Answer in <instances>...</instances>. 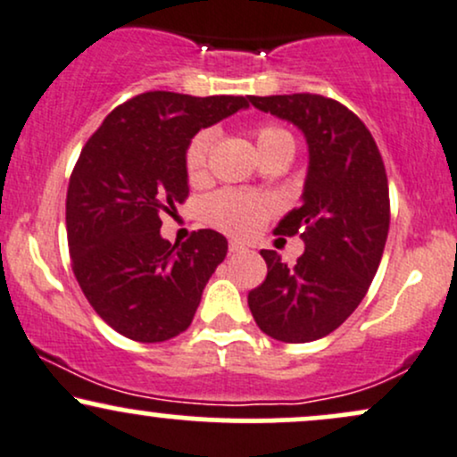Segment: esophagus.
<instances>
[{
	"instance_id": "obj_1",
	"label": "esophagus",
	"mask_w": 457,
	"mask_h": 457,
	"mask_svg": "<svg viewBox=\"0 0 457 457\" xmlns=\"http://www.w3.org/2000/svg\"><path fill=\"white\" fill-rule=\"evenodd\" d=\"M243 251H246L245 245L236 243V240H232V243H229V253H243Z\"/></svg>"
}]
</instances>
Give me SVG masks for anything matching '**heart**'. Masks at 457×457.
Instances as JSON below:
<instances>
[{"mask_svg": "<svg viewBox=\"0 0 457 457\" xmlns=\"http://www.w3.org/2000/svg\"><path fill=\"white\" fill-rule=\"evenodd\" d=\"M253 141L258 148L262 161L272 159V156H287L292 159L296 148L295 135L279 124H260L253 129ZM212 133L211 130H199L193 135L185 150V170L188 178H202L206 171L208 152H211ZM275 211V202L266 195H255V193L243 191H219L206 199L204 204V214L206 221L214 228L232 236L255 234L260 225L266 221V217Z\"/></svg>", "mask_w": 457, "mask_h": 457, "instance_id": "b5f03b06", "label": "heart"}]
</instances>
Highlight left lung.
I'll list each match as a JSON object with an SVG mask.
<instances>
[{
  "label": "left lung",
  "mask_w": 457,
  "mask_h": 457,
  "mask_svg": "<svg viewBox=\"0 0 457 457\" xmlns=\"http://www.w3.org/2000/svg\"><path fill=\"white\" fill-rule=\"evenodd\" d=\"M251 104L305 135L309 167L303 204L275 228L301 236L305 253L287 266L262 249L269 275L249 292V309L272 339L316 342L359 307L378 270L391 221L385 162L365 124L333 98L283 94Z\"/></svg>",
  "instance_id": "1"
}]
</instances>
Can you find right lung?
<instances>
[{
  "label": "right lung",
  "mask_w": 457,
  "mask_h": 457,
  "mask_svg": "<svg viewBox=\"0 0 457 457\" xmlns=\"http://www.w3.org/2000/svg\"><path fill=\"white\" fill-rule=\"evenodd\" d=\"M249 103L145 92L115 107L83 145L66 193L72 272L94 312L124 337L167 342L193 322L228 240L197 229L171 245L161 236V212L188 195L193 135Z\"/></svg>",
  "instance_id": "right-lung-1"
}]
</instances>
